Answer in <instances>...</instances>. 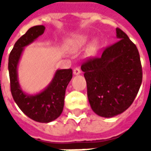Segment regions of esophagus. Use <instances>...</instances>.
<instances>
[{"label": "esophagus", "mask_w": 151, "mask_h": 151, "mask_svg": "<svg viewBox=\"0 0 151 151\" xmlns=\"http://www.w3.org/2000/svg\"><path fill=\"white\" fill-rule=\"evenodd\" d=\"M81 73V70L79 68H75V69H73V74L74 75H78Z\"/></svg>", "instance_id": "1"}]
</instances>
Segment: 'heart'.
<instances>
[{
  "mask_svg": "<svg viewBox=\"0 0 151 151\" xmlns=\"http://www.w3.org/2000/svg\"><path fill=\"white\" fill-rule=\"evenodd\" d=\"M90 37L87 35L85 34H77L73 35L70 37L68 38L65 41V47L66 49L69 51V52L75 53L83 48L84 47L89 43ZM98 44L96 42H93L91 43L86 50L87 55H92L96 52Z\"/></svg>",
  "mask_w": 151,
  "mask_h": 151,
  "instance_id": "1",
  "label": "heart"
}]
</instances>
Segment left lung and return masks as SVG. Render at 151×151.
<instances>
[{
  "instance_id": "8db88e82",
  "label": "left lung",
  "mask_w": 151,
  "mask_h": 151,
  "mask_svg": "<svg viewBox=\"0 0 151 151\" xmlns=\"http://www.w3.org/2000/svg\"><path fill=\"white\" fill-rule=\"evenodd\" d=\"M118 41L108 47L101 57L81 66L93 111L105 118L114 117L129 108L142 81L138 50L124 31L116 28Z\"/></svg>"
}]
</instances>
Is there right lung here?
<instances>
[{"label":"right lung","mask_w":151,"mask_h":151,"mask_svg":"<svg viewBox=\"0 0 151 151\" xmlns=\"http://www.w3.org/2000/svg\"><path fill=\"white\" fill-rule=\"evenodd\" d=\"M44 31L43 25L32 27L15 43L9 56L8 68L12 96L18 108L35 121L49 123L62 113L66 87L73 78L72 69H57L49 84L35 95L22 89L18 74V65L25 47L35 41Z\"/></svg>","instance_id":"1"}]
</instances>
